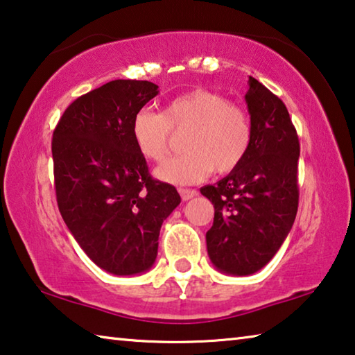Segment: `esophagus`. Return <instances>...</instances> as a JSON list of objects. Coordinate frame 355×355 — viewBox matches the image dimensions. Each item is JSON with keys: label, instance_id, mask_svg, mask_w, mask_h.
<instances>
[{"label": "esophagus", "instance_id": "obj_1", "mask_svg": "<svg viewBox=\"0 0 355 355\" xmlns=\"http://www.w3.org/2000/svg\"><path fill=\"white\" fill-rule=\"evenodd\" d=\"M178 192H180V196H182V199H183V200H189V199H192V197H196V196H197V191H196V189L180 188V189H178Z\"/></svg>", "mask_w": 355, "mask_h": 355}]
</instances>
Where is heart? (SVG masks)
Masks as SVG:
<instances>
[{
    "label": "heart",
    "instance_id": "obj_1",
    "mask_svg": "<svg viewBox=\"0 0 355 355\" xmlns=\"http://www.w3.org/2000/svg\"><path fill=\"white\" fill-rule=\"evenodd\" d=\"M173 135L183 137L184 153L155 171L159 180L191 184L213 171L238 169L249 155L254 128L249 112L225 95L194 89L167 101L161 112L142 107L131 120V137L144 158L159 163L173 146Z\"/></svg>",
    "mask_w": 355,
    "mask_h": 355
}]
</instances>
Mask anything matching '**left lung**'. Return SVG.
<instances>
[{"label":"left lung","instance_id":"left-lung-1","mask_svg":"<svg viewBox=\"0 0 355 355\" xmlns=\"http://www.w3.org/2000/svg\"><path fill=\"white\" fill-rule=\"evenodd\" d=\"M254 137L243 164L200 192L214 205L207 232L219 271L249 275L268 264L290 233L299 205V137L284 101L249 78L245 94Z\"/></svg>","mask_w":355,"mask_h":355}]
</instances>
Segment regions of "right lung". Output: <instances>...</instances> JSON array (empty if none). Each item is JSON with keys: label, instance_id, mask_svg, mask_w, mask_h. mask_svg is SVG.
Returning a JSON list of instances; mask_svg holds the SVG:
<instances>
[{"label": "right lung", "instance_id": "1", "mask_svg": "<svg viewBox=\"0 0 355 355\" xmlns=\"http://www.w3.org/2000/svg\"><path fill=\"white\" fill-rule=\"evenodd\" d=\"M158 86L114 80L78 97L53 131L59 211L86 255L116 275L153 266L163 220L182 199L152 178L131 137V120Z\"/></svg>", "mask_w": 355, "mask_h": 355}]
</instances>
